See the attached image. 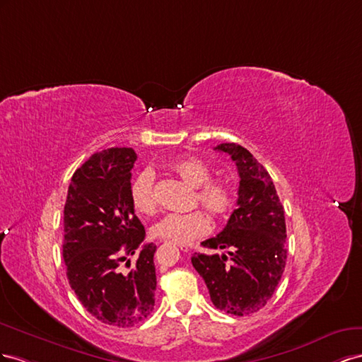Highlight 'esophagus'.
<instances>
[{
	"mask_svg": "<svg viewBox=\"0 0 362 362\" xmlns=\"http://www.w3.org/2000/svg\"><path fill=\"white\" fill-rule=\"evenodd\" d=\"M177 247L182 252H189V247L187 244H177Z\"/></svg>",
	"mask_w": 362,
	"mask_h": 362,
	"instance_id": "34e87169",
	"label": "esophagus"
}]
</instances>
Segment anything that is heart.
<instances>
[{
  "label": "heart",
  "instance_id": "b5f03b06",
  "mask_svg": "<svg viewBox=\"0 0 362 362\" xmlns=\"http://www.w3.org/2000/svg\"><path fill=\"white\" fill-rule=\"evenodd\" d=\"M170 170L197 188L195 203L212 218H221L232 209L235 194L232 187L224 180H212V170L206 162L197 158H182L170 163ZM154 175L151 171H142L130 185V200L136 212L151 215L156 211V197L153 192ZM209 221L202 211L188 214H170L153 226V235L177 244H187L197 236L208 232Z\"/></svg>",
  "mask_w": 362,
  "mask_h": 362
}]
</instances>
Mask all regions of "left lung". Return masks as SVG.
<instances>
[{"label":"left lung","mask_w":362,"mask_h":362,"mask_svg":"<svg viewBox=\"0 0 362 362\" xmlns=\"http://www.w3.org/2000/svg\"><path fill=\"white\" fill-rule=\"evenodd\" d=\"M215 150L227 153L236 163L238 200L224 229L202 245L211 250L230 249V256L194 253L191 262L216 309L250 315L268 303L285 270L284 206L270 174L249 150L235 142L220 144Z\"/></svg>","instance_id":"1"}]
</instances>
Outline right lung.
Returning a JSON list of instances; mask_svg holds the SVG:
<instances>
[{"label": "right lung", "mask_w": 362, "mask_h": 362, "mask_svg": "<svg viewBox=\"0 0 362 362\" xmlns=\"http://www.w3.org/2000/svg\"><path fill=\"white\" fill-rule=\"evenodd\" d=\"M132 148H107L74 173L64 209L66 277L78 300L100 322L132 327L154 306V244H144L146 230L130 200ZM141 249L129 272L119 262ZM130 267V262L126 264Z\"/></svg>", "instance_id": "right-lung-1"}]
</instances>
